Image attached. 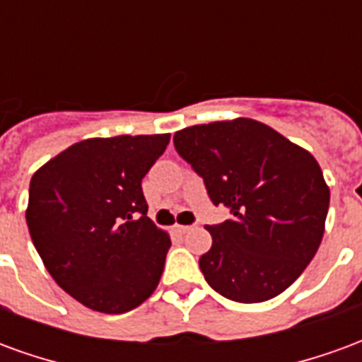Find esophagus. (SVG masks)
<instances>
[{
  "label": "esophagus",
  "instance_id": "obj_1",
  "mask_svg": "<svg viewBox=\"0 0 362 362\" xmlns=\"http://www.w3.org/2000/svg\"><path fill=\"white\" fill-rule=\"evenodd\" d=\"M192 228H194V225H178V223L174 225V230H176V233H180V235L188 233V230H192Z\"/></svg>",
  "mask_w": 362,
  "mask_h": 362
}]
</instances>
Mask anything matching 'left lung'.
<instances>
[{
	"mask_svg": "<svg viewBox=\"0 0 362 362\" xmlns=\"http://www.w3.org/2000/svg\"><path fill=\"white\" fill-rule=\"evenodd\" d=\"M174 147L230 217L207 225L205 281L236 303H264L291 287L318 252L329 188L318 160L252 118L184 127Z\"/></svg>",
	"mask_w": 362,
	"mask_h": 362,
	"instance_id": "8db88e82",
	"label": "left lung"
}]
</instances>
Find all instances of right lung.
<instances>
[{"label":"right lung","mask_w":362,"mask_h":362,"mask_svg":"<svg viewBox=\"0 0 362 362\" xmlns=\"http://www.w3.org/2000/svg\"><path fill=\"white\" fill-rule=\"evenodd\" d=\"M170 134L90 137L30 178L27 225L44 267L90 310L124 314L157 288L170 235L147 217L141 180Z\"/></svg>","instance_id":"right-lung-1"}]
</instances>
